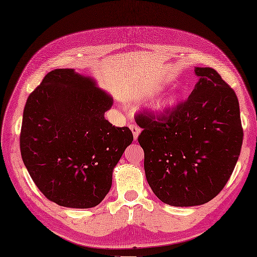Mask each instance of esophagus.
<instances>
[{"label":"esophagus","mask_w":257,"mask_h":257,"mask_svg":"<svg viewBox=\"0 0 257 257\" xmlns=\"http://www.w3.org/2000/svg\"><path fill=\"white\" fill-rule=\"evenodd\" d=\"M130 129H131V131H133V134H134V139L137 140V138H138V136H139L141 129L138 127L137 124H135V123H131L130 124Z\"/></svg>","instance_id":"34e87169"}]
</instances>
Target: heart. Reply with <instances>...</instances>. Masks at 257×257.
Returning <instances> with one entry per match:
<instances>
[{
    "label": "heart",
    "mask_w": 257,
    "mask_h": 257,
    "mask_svg": "<svg viewBox=\"0 0 257 257\" xmlns=\"http://www.w3.org/2000/svg\"><path fill=\"white\" fill-rule=\"evenodd\" d=\"M176 96H169V97H167V98H165V100L164 101H162V102H160L159 103V105H157V108L159 109H164V108H166V107H168V106H170V105H173L175 102H176Z\"/></svg>",
    "instance_id": "1"
}]
</instances>
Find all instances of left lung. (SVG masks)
Returning a JSON list of instances; mask_svg holds the SVG:
<instances>
[{"mask_svg": "<svg viewBox=\"0 0 257 257\" xmlns=\"http://www.w3.org/2000/svg\"><path fill=\"white\" fill-rule=\"evenodd\" d=\"M200 77L186 101L161 113L136 115L143 130L144 170L159 199L172 206H194L218 194L231 176L243 141L239 101L215 69L196 67Z\"/></svg>", "mask_w": 257, "mask_h": 257, "instance_id": "1", "label": "left lung"}]
</instances>
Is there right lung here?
<instances>
[{
  "label": "right lung",
  "instance_id": "1",
  "mask_svg": "<svg viewBox=\"0 0 257 257\" xmlns=\"http://www.w3.org/2000/svg\"><path fill=\"white\" fill-rule=\"evenodd\" d=\"M113 100L74 69H55L26 102L21 153L38 189L51 202L71 208L100 204L113 169L133 142L128 127L104 118Z\"/></svg>",
  "mask_w": 257,
  "mask_h": 257
}]
</instances>
